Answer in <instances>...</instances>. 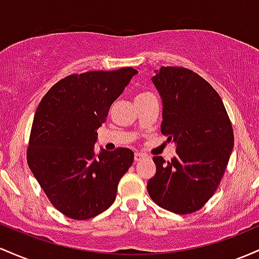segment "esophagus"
<instances>
[{"instance_id": "esophagus-1", "label": "esophagus", "mask_w": 259, "mask_h": 259, "mask_svg": "<svg viewBox=\"0 0 259 259\" xmlns=\"http://www.w3.org/2000/svg\"><path fill=\"white\" fill-rule=\"evenodd\" d=\"M147 158V156L144 155V154H141V153H136L135 154V161H141L143 160V159Z\"/></svg>"}]
</instances>
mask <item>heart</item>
Returning a JSON list of instances; mask_svg holds the SVG:
<instances>
[{"label":"heart","mask_w":259,"mask_h":259,"mask_svg":"<svg viewBox=\"0 0 259 259\" xmlns=\"http://www.w3.org/2000/svg\"><path fill=\"white\" fill-rule=\"evenodd\" d=\"M143 95H147V94H141V95H138V97H143Z\"/></svg>","instance_id":"1"}]
</instances>
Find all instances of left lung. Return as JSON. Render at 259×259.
Wrapping results in <instances>:
<instances>
[{"mask_svg":"<svg viewBox=\"0 0 259 259\" xmlns=\"http://www.w3.org/2000/svg\"><path fill=\"white\" fill-rule=\"evenodd\" d=\"M152 82L162 101L160 131L176 144V155L170 162L154 156L148 193L166 210L193 213L222 181L234 147L231 122L215 89L190 69L161 67Z\"/></svg>","mask_w":259,"mask_h":259,"instance_id":"obj_1","label":"left lung"}]
</instances>
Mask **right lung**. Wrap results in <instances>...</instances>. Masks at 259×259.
I'll list each match as a JSON object with an SVG mask.
<instances>
[{"instance_id": "right-lung-1", "label": "right lung", "mask_w": 259, "mask_h": 259, "mask_svg": "<svg viewBox=\"0 0 259 259\" xmlns=\"http://www.w3.org/2000/svg\"><path fill=\"white\" fill-rule=\"evenodd\" d=\"M137 73L127 67L72 74L55 84L37 106L28 165L52 205L66 217L91 219L114 203L135 154L128 148H101L97 154V130Z\"/></svg>"}]
</instances>
